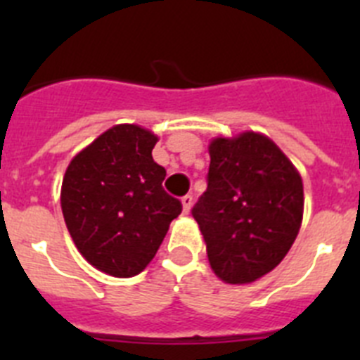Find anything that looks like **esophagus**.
Returning a JSON list of instances; mask_svg holds the SVG:
<instances>
[{"label": "esophagus", "instance_id": "34e87169", "mask_svg": "<svg viewBox=\"0 0 360 360\" xmlns=\"http://www.w3.org/2000/svg\"><path fill=\"white\" fill-rule=\"evenodd\" d=\"M182 205H184V212H186V214H189L191 205H193V196H191V195L184 196V198H182Z\"/></svg>", "mask_w": 360, "mask_h": 360}]
</instances>
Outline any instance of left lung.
<instances>
[{
    "mask_svg": "<svg viewBox=\"0 0 360 360\" xmlns=\"http://www.w3.org/2000/svg\"><path fill=\"white\" fill-rule=\"evenodd\" d=\"M207 191L193 207L211 269L231 285L252 283L281 263L303 219V180L269 136L214 139Z\"/></svg>",
    "mask_w": 360,
    "mask_h": 360,
    "instance_id": "left-lung-1",
    "label": "left lung"
}]
</instances>
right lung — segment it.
<instances>
[{"instance_id":"add662e5","label":"right lung","mask_w":360,"mask_h":360,"mask_svg":"<svg viewBox=\"0 0 360 360\" xmlns=\"http://www.w3.org/2000/svg\"><path fill=\"white\" fill-rule=\"evenodd\" d=\"M157 136L119 124L73 157L63 178L61 209L73 243L95 269L133 278L149 265L180 200L162 187L165 169L153 160Z\"/></svg>"}]
</instances>
